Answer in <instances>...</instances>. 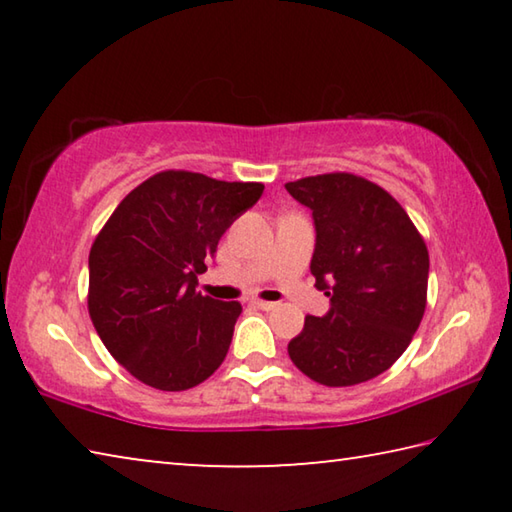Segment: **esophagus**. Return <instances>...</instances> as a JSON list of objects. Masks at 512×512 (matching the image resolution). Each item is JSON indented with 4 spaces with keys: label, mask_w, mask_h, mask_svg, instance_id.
<instances>
[{
    "label": "esophagus",
    "mask_w": 512,
    "mask_h": 512,
    "mask_svg": "<svg viewBox=\"0 0 512 512\" xmlns=\"http://www.w3.org/2000/svg\"><path fill=\"white\" fill-rule=\"evenodd\" d=\"M253 307L262 309V311H271L277 307V302H268V300H253Z\"/></svg>",
    "instance_id": "obj_1"
}]
</instances>
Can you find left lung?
Listing matches in <instances>:
<instances>
[{
  "label": "left lung",
  "instance_id": "8db88e82",
  "mask_svg": "<svg viewBox=\"0 0 512 512\" xmlns=\"http://www.w3.org/2000/svg\"><path fill=\"white\" fill-rule=\"evenodd\" d=\"M311 210V273L329 298L291 339L296 368L323 386L381 375L409 348L427 307L429 253L409 214L379 185L352 173L287 183Z\"/></svg>",
  "mask_w": 512,
  "mask_h": 512
}]
</instances>
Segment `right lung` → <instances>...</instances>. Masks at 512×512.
Returning <instances> with one entry per match:
<instances>
[{"label": "right lung", "mask_w": 512, "mask_h": 512, "mask_svg": "<svg viewBox=\"0 0 512 512\" xmlns=\"http://www.w3.org/2000/svg\"><path fill=\"white\" fill-rule=\"evenodd\" d=\"M262 183L162 171L117 205L90 250L88 309L103 345L135 379L187 391L228 354L239 302L196 291L223 232Z\"/></svg>", "instance_id": "right-lung-1"}]
</instances>
